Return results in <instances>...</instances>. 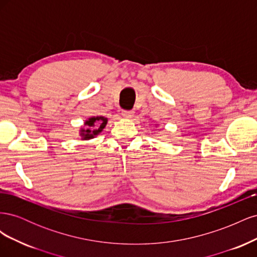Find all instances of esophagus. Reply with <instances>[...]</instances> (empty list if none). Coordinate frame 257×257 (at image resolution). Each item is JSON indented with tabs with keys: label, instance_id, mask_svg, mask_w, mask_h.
I'll list each match as a JSON object with an SVG mask.
<instances>
[{
	"label": "esophagus",
	"instance_id": "obj_1",
	"mask_svg": "<svg viewBox=\"0 0 257 257\" xmlns=\"http://www.w3.org/2000/svg\"><path fill=\"white\" fill-rule=\"evenodd\" d=\"M122 115L124 116V118L131 119V118H133V116H134V111L133 110H123Z\"/></svg>",
	"mask_w": 257,
	"mask_h": 257
}]
</instances>
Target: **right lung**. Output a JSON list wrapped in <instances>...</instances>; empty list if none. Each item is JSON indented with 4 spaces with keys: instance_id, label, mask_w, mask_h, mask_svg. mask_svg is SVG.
Returning a JSON list of instances; mask_svg holds the SVG:
<instances>
[{
    "instance_id": "obj_1",
    "label": "right lung",
    "mask_w": 257,
    "mask_h": 257,
    "mask_svg": "<svg viewBox=\"0 0 257 257\" xmlns=\"http://www.w3.org/2000/svg\"><path fill=\"white\" fill-rule=\"evenodd\" d=\"M107 118L105 116H91L84 122V125L87 128L80 130V136L82 141H89V139L94 138L98 135L100 132H103L107 124Z\"/></svg>"
}]
</instances>
